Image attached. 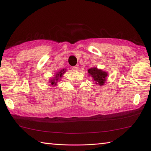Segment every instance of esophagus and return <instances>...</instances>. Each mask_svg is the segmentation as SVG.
<instances>
[{"instance_id": "obj_1", "label": "esophagus", "mask_w": 151, "mask_h": 151, "mask_svg": "<svg viewBox=\"0 0 151 151\" xmlns=\"http://www.w3.org/2000/svg\"><path fill=\"white\" fill-rule=\"evenodd\" d=\"M73 70H75V71H76V70H78V66H73Z\"/></svg>"}]
</instances>
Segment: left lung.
Segmentation results:
<instances>
[{"label":"left lung","instance_id":"1","mask_svg":"<svg viewBox=\"0 0 151 151\" xmlns=\"http://www.w3.org/2000/svg\"><path fill=\"white\" fill-rule=\"evenodd\" d=\"M89 76H91L94 80L95 85H99L100 86L103 85L106 81V76L108 74L105 71L101 69H98L96 67L89 68L88 70Z\"/></svg>","mask_w":151,"mask_h":151}]
</instances>
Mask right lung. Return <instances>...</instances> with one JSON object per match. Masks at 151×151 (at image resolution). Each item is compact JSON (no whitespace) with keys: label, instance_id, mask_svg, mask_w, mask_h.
Returning a JSON list of instances; mask_svg holds the SVG:
<instances>
[{"label":"right lung","instance_id":"right-lung-1","mask_svg":"<svg viewBox=\"0 0 151 151\" xmlns=\"http://www.w3.org/2000/svg\"><path fill=\"white\" fill-rule=\"evenodd\" d=\"M66 72V69H62L58 71V73H56L55 76H53V77L50 79L49 82L50 83V85H56L57 84V82L59 80V78H61L63 75V74Z\"/></svg>","mask_w":151,"mask_h":151}]
</instances>
